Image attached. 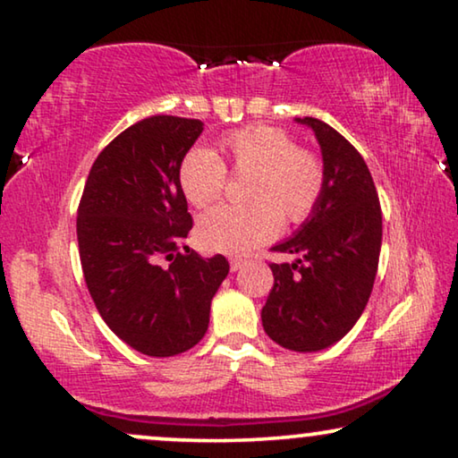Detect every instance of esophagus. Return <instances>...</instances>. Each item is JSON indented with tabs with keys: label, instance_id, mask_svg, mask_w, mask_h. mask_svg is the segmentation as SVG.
<instances>
[{
	"label": "esophagus",
	"instance_id": "34e87169",
	"mask_svg": "<svg viewBox=\"0 0 458 458\" xmlns=\"http://www.w3.org/2000/svg\"><path fill=\"white\" fill-rule=\"evenodd\" d=\"M229 265H231V271H240L242 267H246L248 265V260L246 259H237V256H233V259L229 260Z\"/></svg>",
	"mask_w": 458,
	"mask_h": 458
}]
</instances>
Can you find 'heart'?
<instances>
[{"instance_id":"obj_1","label":"heart","mask_w":458,"mask_h":458,"mask_svg":"<svg viewBox=\"0 0 458 458\" xmlns=\"http://www.w3.org/2000/svg\"><path fill=\"white\" fill-rule=\"evenodd\" d=\"M223 152L235 174H252L246 206H215L198 221V242L204 250L243 254L273 240L281 225H300L321 204L327 173L315 152L298 146L293 135L268 124L231 131ZM179 185L187 202L208 206L227 185V166L208 148H193L179 166Z\"/></svg>"}]
</instances>
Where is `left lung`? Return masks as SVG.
I'll return each mask as SVG.
<instances>
[{"instance_id":"obj_1","label":"left lung","mask_w":458,"mask_h":458,"mask_svg":"<svg viewBox=\"0 0 458 458\" xmlns=\"http://www.w3.org/2000/svg\"><path fill=\"white\" fill-rule=\"evenodd\" d=\"M296 123L315 131L327 185L318 208L273 252L296 262H271L275 277L262 327L279 346L317 352L340 342L371 296L381 250V206L367 162L346 137L318 118Z\"/></svg>"}]
</instances>
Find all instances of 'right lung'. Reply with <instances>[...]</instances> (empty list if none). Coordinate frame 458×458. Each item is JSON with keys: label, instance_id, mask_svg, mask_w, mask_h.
I'll return each instance as SVG.
<instances>
[{"label": "right lung", "instance_id": "right-lung-1", "mask_svg": "<svg viewBox=\"0 0 458 458\" xmlns=\"http://www.w3.org/2000/svg\"><path fill=\"white\" fill-rule=\"evenodd\" d=\"M202 121L149 116L93 162L77 212L85 284L106 325L137 352L174 356L202 340L229 262L185 246L193 227L179 185Z\"/></svg>", "mask_w": 458, "mask_h": 458}]
</instances>
